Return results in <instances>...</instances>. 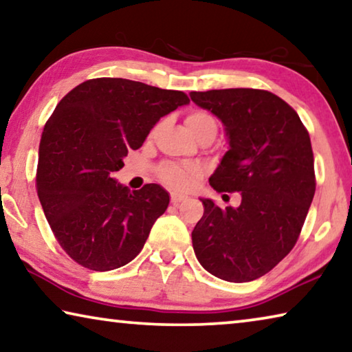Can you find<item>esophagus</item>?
Returning a JSON list of instances; mask_svg holds the SVG:
<instances>
[{"label":"esophagus","mask_w":352,"mask_h":352,"mask_svg":"<svg viewBox=\"0 0 352 352\" xmlns=\"http://www.w3.org/2000/svg\"><path fill=\"white\" fill-rule=\"evenodd\" d=\"M186 199L185 194H178V192H172L170 194V202L174 205H178L180 202H183V200Z\"/></svg>","instance_id":"obj_1"}]
</instances>
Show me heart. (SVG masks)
I'll return each instance as SVG.
<instances>
[{
    "label": "heart",
    "instance_id": "obj_1",
    "mask_svg": "<svg viewBox=\"0 0 352 352\" xmlns=\"http://www.w3.org/2000/svg\"><path fill=\"white\" fill-rule=\"evenodd\" d=\"M185 124L196 139L208 130H216V122L210 114L204 111H194L189 113L185 119ZM158 178L166 186L172 189H186L197 180L200 169L191 163H163L156 169Z\"/></svg>",
    "mask_w": 352,
    "mask_h": 352
}]
</instances>
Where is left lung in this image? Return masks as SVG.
Instances as JSON below:
<instances>
[{
  "label": "left lung",
  "instance_id": "8db88e82",
  "mask_svg": "<svg viewBox=\"0 0 352 352\" xmlns=\"http://www.w3.org/2000/svg\"><path fill=\"white\" fill-rule=\"evenodd\" d=\"M189 96L226 126L228 150L210 185L241 194V205L226 210L200 199L205 211L192 230L194 252L222 280H255L294 248L314 200L309 131L292 106L267 91L214 89Z\"/></svg>",
  "mask_w": 352,
  "mask_h": 352
}]
</instances>
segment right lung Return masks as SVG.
<instances>
[{
	"mask_svg": "<svg viewBox=\"0 0 352 352\" xmlns=\"http://www.w3.org/2000/svg\"><path fill=\"white\" fill-rule=\"evenodd\" d=\"M188 103L182 91L96 78L56 106L38 147L37 196L60 248L78 265L111 271L141 252L169 194L155 183L131 192L113 174L161 117Z\"/></svg>",
	"mask_w": 352,
	"mask_h": 352,
	"instance_id": "right-lung-1",
	"label": "right lung"
}]
</instances>
